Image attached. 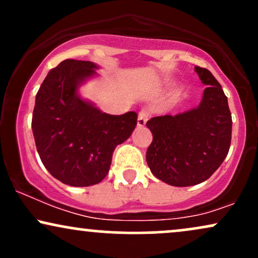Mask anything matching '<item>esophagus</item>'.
Here are the masks:
<instances>
[{
	"label": "esophagus",
	"instance_id": "1",
	"mask_svg": "<svg viewBox=\"0 0 258 258\" xmlns=\"http://www.w3.org/2000/svg\"><path fill=\"white\" fill-rule=\"evenodd\" d=\"M148 117H149V112L147 110H141L138 114V119H137V125L138 127H143L147 123Z\"/></svg>",
	"mask_w": 258,
	"mask_h": 258
}]
</instances>
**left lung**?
Returning <instances> with one entry per match:
<instances>
[{
    "mask_svg": "<svg viewBox=\"0 0 258 258\" xmlns=\"http://www.w3.org/2000/svg\"><path fill=\"white\" fill-rule=\"evenodd\" d=\"M194 70L206 88L197 108L150 119L153 142L147 164L156 178L173 186L203 183L226 159L232 139V114L220 82L207 69Z\"/></svg>",
    "mask_w": 258,
    "mask_h": 258,
    "instance_id": "obj_1",
    "label": "left lung"
}]
</instances>
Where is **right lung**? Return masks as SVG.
I'll return each mask as SVG.
<instances>
[{
    "instance_id": "right-lung-1",
    "label": "right lung",
    "mask_w": 258,
    "mask_h": 258,
    "mask_svg": "<svg viewBox=\"0 0 258 258\" xmlns=\"http://www.w3.org/2000/svg\"><path fill=\"white\" fill-rule=\"evenodd\" d=\"M98 65L65 59L43 80L35 100L32 133L41 161L49 173L72 186L102 182L112 153L137 125V112L109 115L79 94L97 76Z\"/></svg>"
}]
</instances>
